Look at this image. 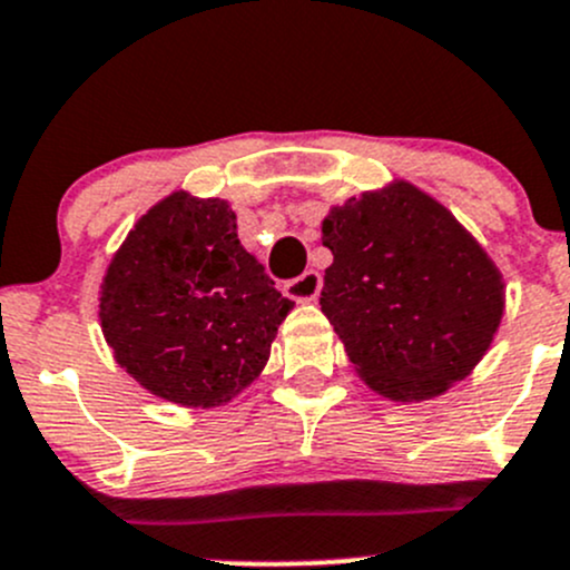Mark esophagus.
Wrapping results in <instances>:
<instances>
[{"label":"esophagus","mask_w":570,"mask_h":570,"mask_svg":"<svg viewBox=\"0 0 570 570\" xmlns=\"http://www.w3.org/2000/svg\"><path fill=\"white\" fill-rule=\"evenodd\" d=\"M320 289H322V278L317 269H306V273L297 275V278H292L289 284H286V295L297 303L317 301Z\"/></svg>","instance_id":"obj_1"}]
</instances>
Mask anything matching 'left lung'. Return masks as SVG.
<instances>
[{
    "mask_svg": "<svg viewBox=\"0 0 570 570\" xmlns=\"http://www.w3.org/2000/svg\"><path fill=\"white\" fill-rule=\"evenodd\" d=\"M322 245V314L372 392L433 400L480 364L502 322V273L446 206L394 181L333 206Z\"/></svg>",
    "mask_w": 570,
    "mask_h": 570,
    "instance_id": "8db88e82",
    "label": "left lung"
}]
</instances>
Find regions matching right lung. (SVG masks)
I'll list each match as a JSON object with an SVG mask.
<instances>
[{"mask_svg":"<svg viewBox=\"0 0 570 570\" xmlns=\"http://www.w3.org/2000/svg\"><path fill=\"white\" fill-rule=\"evenodd\" d=\"M292 306L243 248L228 200L178 189L112 256L99 320L115 361L142 389L215 407L262 375Z\"/></svg>","mask_w":570,"mask_h":570,"instance_id":"1","label":"right lung"}]
</instances>
